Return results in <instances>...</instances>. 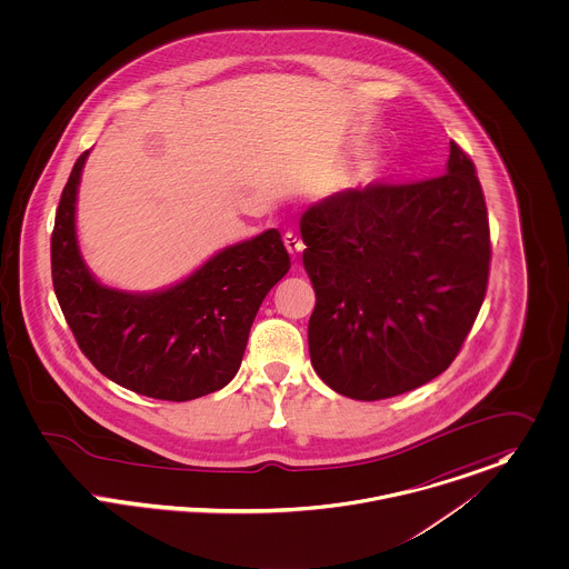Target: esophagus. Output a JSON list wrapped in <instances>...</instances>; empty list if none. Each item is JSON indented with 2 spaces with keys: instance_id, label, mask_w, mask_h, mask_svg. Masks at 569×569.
<instances>
[{
  "instance_id": "obj_1",
  "label": "esophagus",
  "mask_w": 569,
  "mask_h": 569,
  "mask_svg": "<svg viewBox=\"0 0 569 569\" xmlns=\"http://www.w3.org/2000/svg\"><path fill=\"white\" fill-rule=\"evenodd\" d=\"M283 244H286V249H288V253L292 254L295 259H297V254L306 249V244L301 242V238H299L297 233H292V231H288V233L283 236Z\"/></svg>"
}]
</instances>
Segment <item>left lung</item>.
<instances>
[{
	"instance_id": "left-lung-1",
	"label": "left lung",
	"mask_w": 569,
	"mask_h": 569,
	"mask_svg": "<svg viewBox=\"0 0 569 569\" xmlns=\"http://www.w3.org/2000/svg\"><path fill=\"white\" fill-rule=\"evenodd\" d=\"M299 227L316 292L308 342L318 378L358 401L439 378L489 281V218L473 161L451 141L441 177L338 191Z\"/></svg>"
}]
</instances>
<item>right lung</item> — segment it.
Here are the masks:
<instances>
[{"mask_svg": "<svg viewBox=\"0 0 569 569\" xmlns=\"http://www.w3.org/2000/svg\"><path fill=\"white\" fill-rule=\"evenodd\" d=\"M89 150L61 193L52 233V281L80 351L111 381L132 392L190 401L236 378L254 315L290 270L277 229L227 247L183 281L157 292L100 283L76 236V198Z\"/></svg>", "mask_w": 569, "mask_h": 569, "instance_id": "obj_1", "label": "right lung"}]
</instances>
